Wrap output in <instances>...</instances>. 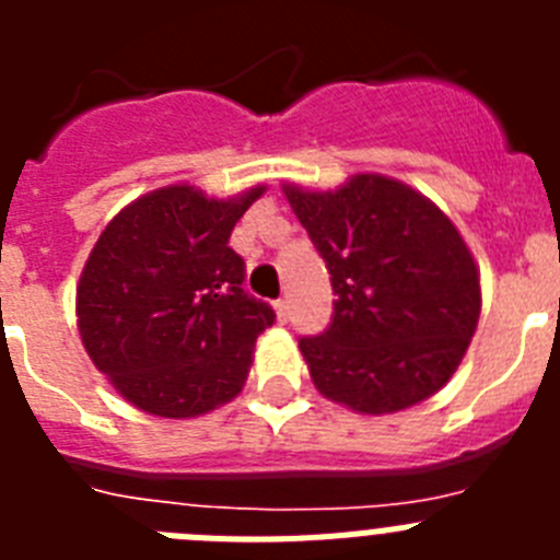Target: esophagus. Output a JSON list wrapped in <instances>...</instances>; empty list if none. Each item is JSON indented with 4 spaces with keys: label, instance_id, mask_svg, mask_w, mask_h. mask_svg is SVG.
<instances>
[{
    "label": "esophagus",
    "instance_id": "1",
    "mask_svg": "<svg viewBox=\"0 0 560 560\" xmlns=\"http://www.w3.org/2000/svg\"><path fill=\"white\" fill-rule=\"evenodd\" d=\"M275 311H277V319H280V323H289V300H277Z\"/></svg>",
    "mask_w": 560,
    "mask_h": 560
}]
</instances>
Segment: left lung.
<instances>
[{
    "label": "left lung",
    "mask_w": 560,
    "mask_h": 560,
    "mask_svg": "<svg viewBox=\"0 0 560 560\" xmlns=\"http://www.w3.org/2000/svg\"><path fill=\"white\" fill-rule=\"evenodd\" d=\"M330 271V325L303 336L316 389L364 415L438 393L479 319V271L457 226L412 187L359 173L334 192L285 187Z\"/></svg>",
    "instance_id": "1"
}]
</instances>
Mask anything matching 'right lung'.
I'll return each instance as SVG.
<instances>
[{"label": "right lung", "instance_id": "add662e5", "mask_svg": "<svg viewBox=\"0 0 560 560\" xmlns=\"http://www.w3.org/2000/svg\"><path fill=\"white\" fill-rule=\"evenodd\" d=\"M257 196L264 187L235 201L162 187L97 237L78 285V328L95 368L142 412L196 418L244 387L257 334L275 325L230 246Z\"/></svg>", "mask_w": 560, "mask_h": 560}]
</instances>
